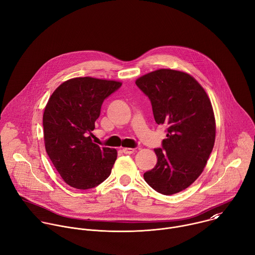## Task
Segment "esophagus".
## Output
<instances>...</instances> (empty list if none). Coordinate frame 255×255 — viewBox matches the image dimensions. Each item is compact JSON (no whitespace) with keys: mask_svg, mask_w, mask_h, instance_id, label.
Listing matches in <instances>:
<instances>
[{"mask_svg":"<svg viewBox=\"0 0 255 255\" xmlns=\"http://www.w3.org/2000/svg\"><path fill=\"white\" fill-rule=\"evenodd\" d=\"M122 152L124 154H132L135 152L134 148H122Z\"/></svg>","mask_w":255,"mask_h":255,"instance_id":"esophagus-1","label":"esophagus"}]
</instances>
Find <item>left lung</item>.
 <instances>
[{
    "instance_id": "left-lung-1",
    "label": "left lung",
    "mask_w": 255,
    "mask_h": 255,
    "mask_svg": "<svg viewBox=\"0 0 255 255\" xmlns=\"http://www.w3.org/2000/svg\"><path fill=\"white\" fill-rule=\"evenodd\" d=\"M149 98L155 122L165 125L162 148L154 149L157 163L145 181L164 195L178 193L202 173L215 141V118L210 99L189 74L160 69L136 80Z\"/></svg>"
}]
</instances>
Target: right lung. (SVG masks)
<instances>
[{
    "instance_id": "right-lung-1",
    "label": "right lung",
    "mask_w": 255,
    "mask_h": 255,
    "mask_svg": "<svg viewBox=\"0 0 255 255\" xmlns=\"http://www.w3.org/2000/svg\"><path fill=\"white\" fill-rule=\"evenodd\" d=\"M121 85L91 77L73 78L60 85L46 105L43 127L47 154L63 180L74 188H94L111 174L117 151L93 143L91 131L104 100Z\"/></svg>"
}]
</instances>
